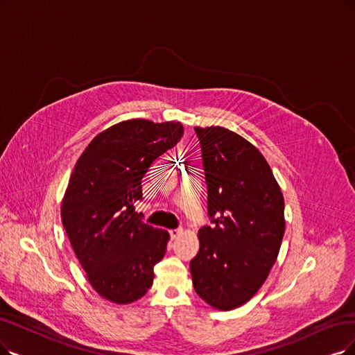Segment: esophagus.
Returning a JSON list of instances; mask_svg holds the SVG:
<instances>
[{
    "label": "esophagus",
    "instance_id": "obj_1",
    "mask_svg": "<svg viewBox=\"0 0 355 355\" xmlns=\"http://www.w3.org/2000/svg\"><path fill=\"white\" fill-rule=\"evenodd\" d=\"M168 233H170V237H172V240H175V239H178L182 234V230L180 229H175V230H170Z\"/></svg>",
    "mask_w": 355,
    "mask_h": 355
}]
</instances>
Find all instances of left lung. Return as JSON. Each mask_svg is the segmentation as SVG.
<instances>
[{"mask_svg":"<svg viewBox=\"0 0 355 355\" xmlns=\"http://www.w3.org/2000/svg\"><path fill=\"white\" fill-rule=\"evenodd\" d=\"M208 216L191 261L196 294L211 307L233 310L258 293L277 261L286 232L284 196L262 153L223 126H196Z\"/></svg>","mask_w":355,"mask_h":355,"instance_id":"8db88e82","label":"left lung"}]
</instances>
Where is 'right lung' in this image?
Listing matches in <instances>:
<instances>
[{"instance_id":"add662e5","label":"right lung","mask_w":355,"mask_h":355,"mask_svg":"<svg viewBox=\"0 0 355 355\" xmlns=\"http://www.w3.org/2000/svg\"><path fill=\"white\" fill-rule=\"evenodd\" d=\"M182 134L175 121L115 123L90 141L71 173L62 225L90 286L112 303L130 304L153 286L170 236L141 221L134 202L151 163Z\"/></svg>"}]
</instances>
